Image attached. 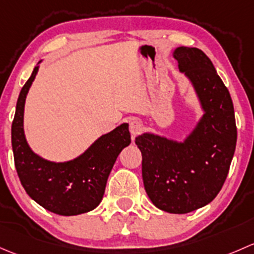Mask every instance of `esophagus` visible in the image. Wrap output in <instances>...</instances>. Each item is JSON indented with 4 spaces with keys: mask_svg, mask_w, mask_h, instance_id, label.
<instances>
[{
    "mask_svg": "<svg viewBox=\"0 0 254 254\" xmlns=\"http://www.w3.org/2000/svg\"><path fill=\"white\" fill-rule=\"evenodd\" d=\"M143 129V124L139 120L134 119L129 122V132L132 134V137H135V135L139 134Z\"/></svg>",
    "mask_w": 254,
    "mask_h": 254,
    "instance_id": "obj_1",
    "label": "esophagus"
}]
</instances>
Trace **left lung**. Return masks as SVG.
<instances>
[{
  "label": "left lung",
  "mask_w": 254,
  "mask_h": 254,
  "mask_svg": "<svg viewBox=\"0 0 254 254\" xmlns=\"http://www.w3.org/2000/svg\"><path fill=\"white\" fill-rule=\"evenodd\" d=\"M203 115L182 140L151 132L135 137L142 151L145 192L156 208L171 214L197 210L218 195L236 148L237 129L229 90L209 57L197 48L172 52Z\"/></svg>",
  "instance_id": "8db88e82"
}]
</instances>
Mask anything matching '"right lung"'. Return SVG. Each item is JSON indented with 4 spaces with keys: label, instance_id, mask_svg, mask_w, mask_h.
<instances>
[{
    "label": "right lung",
    "instance_id": "obj_1",
    "mask_svg": "<svg viewBox=\"0 0 254 254\" xmlns=\"http://www.w3.org/2000/svg\"><path fill=\"white\" fill-rule=\"evenodd\" d=\"M39 62L22 88L12 124V149L18 176L31 199L51 213L70 216L100 204L108 177L122 149L130 143L128 124L100 135L72 160L51 161L30 148L24 133V106Z\"/></svg>",
    "mask_w": 254,
    "mask_h": 254
}]
</instances>
